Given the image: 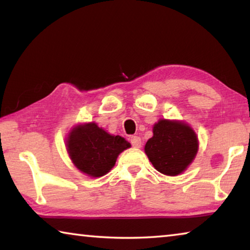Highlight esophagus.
Listing matches in <instances>:
<instances>
[{
	"label": "esophagus",
	"instance_id": "esophagus-1",
	"mask_svg": "<svg viewBox=\"0 0 250 250\" xmlns=\"http://www.w3.org/2000/svg\"><path fill=\"white\" fill-rule=\"evenodd\" d=\"M130 142L133 147H141L142 146V141L140 137H132L130 139Z\"/></svg>",
	"mask_w": 250,
	"mask_h": 250
}]
</instances>
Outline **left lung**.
I'll return each mask as SVG.
<instances>
[{
    "label": "left lung",
    "mask_w": 250,
    "mask_h": 250,
    "mask_svg": "<svg viewBox=\"0 0 250 250\" xmlns=\"http://www.w3.org/2000/svg\"><path fill=\"white\" fill-rule=\"evenodd\" d=\"M153 137L146 143L145 152L156 171L176 176L183 173L195 159L198 138L184 121L160 119L153 125Z\"/></svg>",
    "instance_id": "left-lung-1"
}]
</instances>
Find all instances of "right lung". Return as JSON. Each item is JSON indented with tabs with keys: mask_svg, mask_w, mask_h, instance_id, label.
<instances>
[{
	"mask_svg": "<svg viewBox=\"0 0 250 250\" xmlns=\"http://www.w3.org/2000/svg\"><path fill=\"white\" fill-rule=\"evenodd\" d=\"M67 152L78 170L90 177L107 174L121 152L131 146L120 135L110 134L95 122L78 124L66 138Z\"/></svg>",
	"mask_w": 250,
	"mask_h": 250,
	"instance_id": "add662e5",
	"label": "right lung"
}]
</instances>
